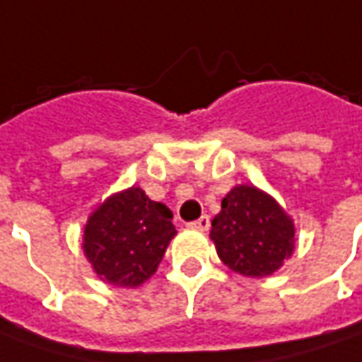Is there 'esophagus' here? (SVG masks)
<instances>
[{
    "instance_id": "1",
    "label": "esophagus",
    "mask_w": 362,
    "mask_h": 362,
    "mask_svg": "<svg viewBox=\"0 0 362 362\" xmlns=\"http://www.w3.org/2000/svg\"><path fill=\"white\" fill-rule=\"evenodd\" d=\"M190 226L198 228V230H208V228H210V216H208V214H204V216H200L198 220L190 222Z\"/></svg>"
}]
</instances>
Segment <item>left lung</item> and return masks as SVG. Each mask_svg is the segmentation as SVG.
<instances>
[{"label":"left lung","instance_id":"obj_1","mask_svg":"<svg viewBox=\"0 0 362 362\" xmlns=\"http://www.w3.org/2000/svg\"><path fill=\"white\" fill-rule=\"evenodd\" d=\"M210 238L220 260L230 270L262 279L293 255L294 222L272 196L240 184L222 198Z\"/></svg>","mask_w":362,"mask_h":362}]
</instances>
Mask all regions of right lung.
I'll return each mask as SVG.
<instances>
[{"mask_svg": "<svg viewBox=\"0 0 362 362\" xmlns=\"http://www.w3.org/2000/svg\"><path fill=\"white\" fill-rule=\"evenodd\" d=\"M174 236L168 206L132 186L112 194L90 214L81 248L102 281L134 288L156 272Z\"/></svg>", "mask_w": 362, "mask_h": 362, "instance_id": "right-lung-1", "label": "right lung"}]
</instances>
